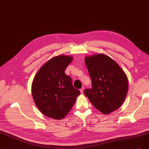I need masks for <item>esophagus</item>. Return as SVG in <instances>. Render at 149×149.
Returning <instances> with one entry per match:
<instances>
[{"label": "esophagus", "mask_w": 149, "mask_h": 149, "mask_svg": "<svg viewBox=\"0 0 149 149\" xmlns=\"http://www.w3.org/2000/svg\"><path fill=\"white\" fill-rule=\"evenodd\" d=\"M84 88L82 87L81 88L80 90V93H81V94H83V93H84Z\"/></svg>", "instance_id": "obj_1"}]
</instances>
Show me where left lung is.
Returning a JSON list of instances; mask_svg holds the SVG:
<instances>
[{"label":"left lung","instance_id":"1","mask_svg":"<svg viewBox=\"0 0 149 149\" xmlns=\"http://www.w3.org/2000/svg\"><path fill=\"white\" fill-rule=\"evenodd\" d=\"M85 61L92 81V88L85 90V95L102 113L115 111L122 105L127 95V76L120 65L106 54L86 56Z\"/></svg>","mask_w":149,"mask_h":149}]
</instances>
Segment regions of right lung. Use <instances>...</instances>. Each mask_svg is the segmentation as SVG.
I'll return each instance as SVG.
<instances>
[{"instance_id": "right-lung-1", "label": "right lung", "mask_w": 149, "mask_h": 149, "mask_svg": "<svg viewBox=\"0 0 149 149\" xmlns=\"http://www.w3.org/2000/svg\"><path fill=\"white\" fill-rule=\"evenodd\" d=\"M73 58L59 55L49 59L38 70L32 84V95L39 111L56 120L65 117L80 94L65 69Z\"/></svg>"}]
</instances>
